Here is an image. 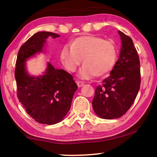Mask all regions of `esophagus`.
<instances>
[{"label": "esophagus", "mask_w": 157, "mask_h": 157, "mask_svg": "<svg viewBox=\"0 0 157 157\" xmlns=\"http://www.w3.org/2000/svg\"><path fill=\"white\" fill-rule=\"evenodd\" d=\"M76 83H77V85H78V87H81V86H83V81H76Z\"/></svg>", "instance_id": "1"}]
</instances>
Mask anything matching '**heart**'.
<instances>
[{
  "label": "heart",
  "instance_id": "b5f03b06",
  "mask_svg": "<svg viewBox=\"0 0 157 157\" xmlns=\"http://www.w3.org/2000/svg\"><path fill=\"white\" fill-rule=\"evenodd\" d=\"M61 52V60L66 69L76 71L83 60L79 71L81 78L101 76L111 71L117 59V47L113 42L94 36H83L75 39Z\"/></svg>",
  "mask_w": 157,
  "mask_h": 157
}]
</instances>
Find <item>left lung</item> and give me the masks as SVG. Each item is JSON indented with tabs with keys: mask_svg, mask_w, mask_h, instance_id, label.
I'll list each match as a JSON object with an SVG mask.
<instances>
[{
	"mask_svg": "<svg viewBox=\"0 0 157 157\" xmlns=\"http://www.w3.org/2000/svg\"><path fill=\"white\" fill-rule=\"evenodd\" d=\"M121 40L119 58L110 76L96 88L92 106L101 119H113L123 116L134 103L140 89V61L129 36L119 31Z\"/></svg>",
	"mask_w": 157,
	"mask_h": 157,
	"instance_id": "8db88e82",
	"label": "left lung"
}]
</instances>
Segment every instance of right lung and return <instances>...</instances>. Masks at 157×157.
Masks as SVG:
<instances>
[{
  "label": "right lung",
  "mask_w": 157,
  "mask_h": 157,
  "mask_svg": "<svg viewBox=\"0 0 157 157\" xmlns=\"http://www.w3.org/2000/svg\"><path fill=\"white\" fill-rule=\"evenodd\" d=\"M59 36L47 31L32 36L19 49L15 69L19 101L35 121L48 125L59 123L66 117L78 86L69 73L56 69L49 62L43 75L31 76L25 62L29 58L44 52L46 39Z\"/></svg>",
  "instance_id": "right-lung-1"
}]
</instances>
